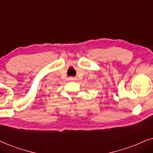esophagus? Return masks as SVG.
Returning <instances> with one entry per match:
<instances>
[{
	"instance_id": "obj_1",
	"label": "esophagus",
	"mask_w": 153,
	"mask_h": 153,
	"mask_svg": "<svg viewBox=\"0 0 153 153\" xmlns=\"http://www.w3.org/2000/svg\"><path fill=\"white\" fill-rule=\"evenodd\" d=\"M72 79V78H71V79Z\"/></svg>"
}]
</instances>
